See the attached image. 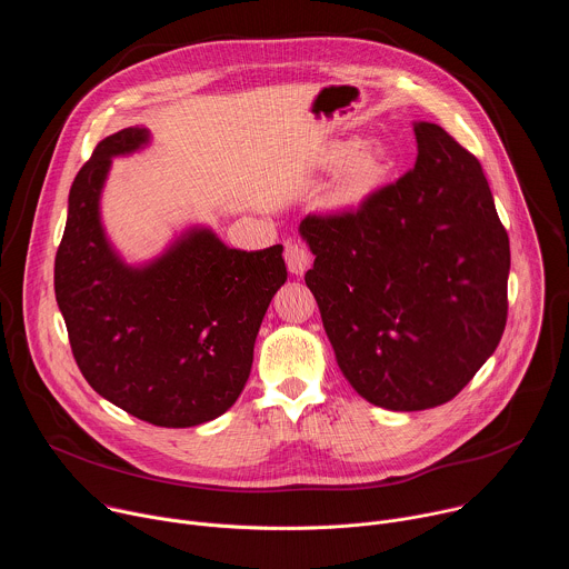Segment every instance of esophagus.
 Masks as SVG:
<instances>
[{
    "label": "esophagus",
    "instance_id": "obj_1",
    "mask_svg": "<svg viewBox=\"0 0 569 569\" xmlns=\"http://www.w3.org/2000/svg\"><path fill=\"white\" fill-rule=\"evenodd\" d=\"M286 266L292 274H303L310 266V254L308 250L297 240L286 242Z\"/></svg>",
    "mask_w": 569,
    "mask_h": 569
}]
</instances>
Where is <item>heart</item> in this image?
<instances>
[{
  "label": "heart",
  "instance_id": "1",
  "mask_svg": "<svg viewBox=\"0 0 569 569\" xmlns=\"http://www.w3.org/2000/svg\"><path fill=\"white\" fill-rule=\"evenodd\" d=\"M323 164L329 169L342 167L329 202L333 207H358L382 187L391 169V157L378 143L360 146V141L347 139L329 146Z\"/></svg>",
  "mask_w": 569,
  "mask_h": 569
}]
</instances>
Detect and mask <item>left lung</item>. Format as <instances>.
Wrapping results in <instances>:
<instances>
[{
  "mask_svg": "<svg viewBox=\"0 0 569 569\" xmlns=\"http://www.w3.org/2000/svg\"><path fill=\"white\" fill-rule=\"evenodd\" d=\"M417 164L358 211L306 216V286L349 385L378 408L455 398L500 345L509 236L479 161L415 121Z\"/></svg>",
  "mask_w": 569,
  "mask_h": 569,
  "instance_id": "obj_1",
  "label": "left lung"
}]
</instances>
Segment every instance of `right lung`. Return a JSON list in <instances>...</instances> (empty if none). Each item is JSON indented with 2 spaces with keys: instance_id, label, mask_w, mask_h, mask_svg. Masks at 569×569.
Segmentation results:
<instances>
[{
  "instance_id": "1",
  "label": "right lung",
  "mask_w": 569,
  "mask_h": 569,
  "mask_svg": "<svg viewBox=\"0 0 569 569\" xmlns=\"http://www.w3.org/2000/svg\"><path fill=\"white\" fill-rule=\"evenodd\" d=\"M146 146L148 128L119 130L78 171L56 254V301L97 393L146 423L193 428L224 415L246 387L261 321L288 272L281 246L233 250L204 224L150 261L128 263L106 233L101 196L112 159Z\"/></svg>"
}]
</instances>
